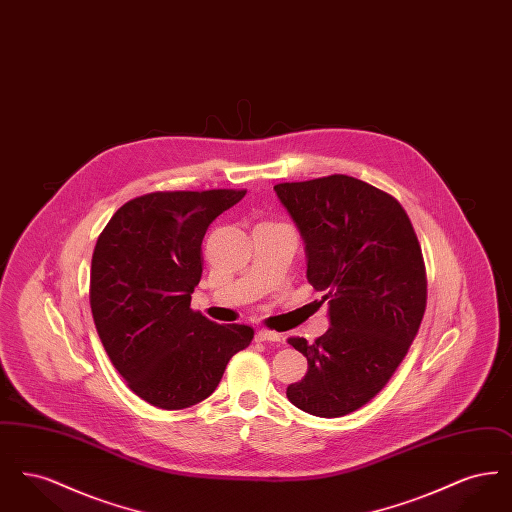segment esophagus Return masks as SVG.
Here are the masks:
<instances>
[{
	"instance_id": "esophagus-1",
	"label": "esophagus",
	"mask_w": 512,
	"mask_h": 512,
	"mask_svg": "<svg viewBox=\"0 0 512 512\" xmlns=\"http://www.w3.org/2000/svg\"><path fill=\"white\" fill-rule=\"evenodd\" d=\"M255 338H257V341H282V334L270 332V330H259L255 334Z\"/></svg>"
}]
</instances>
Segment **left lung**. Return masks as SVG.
Returning <instances> with one entry per match:
<instances>
[{
    "mask_svg": "<svg viewBox=\"0 0 512 512\" xmlns=\"http://www.w3.org/2000/svg\"><path fill=\"white\" fill-rule=\"evenodd\" d=\"M307 255V280L328 303L315 343L290 338L307 374L288 386L305 413L336 418L366 405L405 359L426 309L413 224L391 195L345 174L276 184Z\"/></svg>",
    "mask_w": 512,
    "mask_h": 512,
    "instance_id": "left-lung-1",
    "label": "left lung"
}]
</instances>
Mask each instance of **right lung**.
<instances>
[{
    "instance_id": "1",
    "label": "right lung",
    "mask_w": 512,
    "mask_h": 512,
    "mask_svg": "<svg viewBox=\"0 0 512 512\" xmlns=\"http://www.w3.org/2000/svg\"><path fill=\"white\" fill-rule=\"evenodd\" d=\"M244 195L153 192L124 203L99 234L90 276L99 340L128 388L153 407L178 411L207 399L253 340L245 324L190 309L203 236Z\"/></svg>"
}]
</instances>
